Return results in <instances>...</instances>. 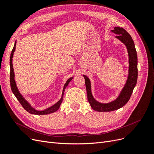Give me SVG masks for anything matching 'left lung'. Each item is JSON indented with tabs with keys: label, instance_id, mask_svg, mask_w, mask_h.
Segmentation results:
<instances>
[{
	"label": "left lung",
	"instance_id": "8db88e82",
	"mask_svg": "<svg viewBox=\"0 0 154 154\" xmlns=\"http://www.w3.org/2000/svg\"><path fill=\"white\" fill-rule=\"evenodd\" d=\"M112 31L117 34L118 35L116 36V38L122 41L127 46L129 57V74L127 83L118 98L107 104L100 103L94 99L91 94L89 79L85 75H83L85 78L88 103H90L93 110L97 112H110L122 108L129 101L137 80V56L134 40L128 32L122 27H116Z\"/></svg>",
	"mask_w": 154,
	"mask_h": 154
}]
</instances>
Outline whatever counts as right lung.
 Segmentation results:
<instances>
[{"instance_id": "add662e5", "label": "right lung", "mask_w": 154, "mask_h": 154, "mask_svg": "<svg viewBox=\"0 0 154 154\" xmlns=\"http://www.w3.org/2000/svg\"><path fill=\"white\" fill-rule=\"evenodd\" d=\"M15 46H16V42L15 44L14 45V47L13 48V50L11 51V56H10V86H11V91L13 92V93L14 94V95L15 96V97H17V99L19 101V103L21 104V105L22 106L23 108H24L26 111L28 112L30 114H36V115H45V114H51L54 112L57 111L59 108L60 106L61 105L62 100H63V94H64V89L66 88V87L67 86V85L69 84V83L71 82V80H72V78H69V80L67 81V82L66 83V84L64 85V88L63 90V93H62V97L61 100H60L59 101H58L57 103L55 105H54L53 106H52L50 108L44 110H42V111H38L34 109H32V107L30 106V105L27 103V102L25 100V99L24 97H22V96L20 94L19 92H18L17 86H16V83L15 82V80H14V72H13V64H12V58H13V53L14 51L15 50Z\"/></svg>"}]
</instances>
